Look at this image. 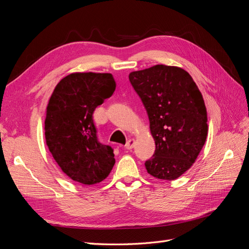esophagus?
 Wrapping results in <instances>:
<instances>
[{
  "label": "esophagus",
  "mask_w": 249,
  "mask_h": 249,
  "mask_svg": "<svg viewBox=\"0 0 249 249\" xmlns=\"http://www.w3.org/2000/svg\"><path fill=\"white\" fill-rule=\"evenodd\" d=\"M134 146H135V140L134 139H129V140H127L126 144H125V148L126 149H132Z\"/></svg>",
  "instance_id": "obj_1"
}]
</instances>
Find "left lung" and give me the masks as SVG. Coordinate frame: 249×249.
Wrapping results in <instances>:
<instances>
[{"label": "left lung", "instance_id": "obj_1", "mask_svg": "<svg viewBox=\"0 0 249 249\" xmlns=\"http://www.w3.org/2000/svg\"><path fill=\"white\" fill-rule=\"evenodd\" d=\"M129 80L146 110L156 143L145 168L157 178L176 179L192 166L207 139V109L199 89L186 71L163 64L133 71Z\"/></svg>", "mask_w": 249, "mask_h": 249}]
</instances>
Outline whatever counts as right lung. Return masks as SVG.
Returning <instances> with one entry per match:
<instances>
[{
	"label": "right lung",
	"instance_id": "add662e5",
	"mask_svg": "<svg viewBox=\"0 0 249 249\" xmlns=\"http://www.w3.org/2000/svg\"><path fill=\"white\" fill-rule=\"evenodd\" d=\"M111 73L74 72L55 87L44 122L47 145L67 177L84 185L101 183L115 164L113 148L97 138L93 112L114 92Z\"/></svg>",
	"mask_w": 249,
	"mask_h": 249
}]
</instances>
